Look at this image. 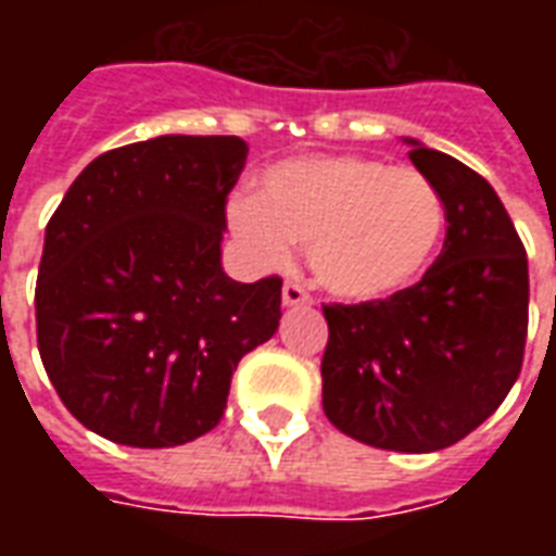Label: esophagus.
Instances as JSON below:
<instances>
[{
    "mask_svg": "<svg viewBox=\"0 0 556 556\" xmlns=\"http://www.w3.org/2000/svg\"><path fill=\"white\" fill-rule=\"evenodd\" d=\"M282 303L286 306H306V303H313V294L309 289L298 282V279H289L286 286H282Z\"/></svg>",
    "mask_w": 556,
    "mask_h": 556,
    "instance_id": "esophagus-1",
    "label": "esophagus"
}]
</instances>
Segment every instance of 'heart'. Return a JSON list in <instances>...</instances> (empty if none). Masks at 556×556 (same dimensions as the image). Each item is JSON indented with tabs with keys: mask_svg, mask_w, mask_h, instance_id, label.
<instances>
[{
	"mask_svg": "<svg viewBox=\"0 0 556 556\" xmlns=\"http://www.w3.org/2000/svg\"><path fill=\"white\" fill-rule=\"evenodd\" d=\"M235 231L267 262L309 243L327 291L351 303L390 301L417 286L441 250L446 207L410 166L363 154H303L262 175L258 195L229 207Z\"/></svg>",
	"mask_w": 556,
	"mask_h": 556,
	"instance_id": "heart-1",
	"label": "heart"
}]
</instances>
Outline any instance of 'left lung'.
Masks as SVG:
<instances>
[{
    "instance_id": "obj_1",
    "label": "left lung",
    "mask_w": 556,
    "mask_h": 556,
    "mask_svg": "<svg viewBox=\"0 0 556 556\" xmlns=\"http://www.w3.org/2000/svg\"><path fill=\"white\" fill-rule=\"evenodd\" d=\"M446 207V238L390 301L325 303L321 402L342 434L396 453L453 446L501 408L525 363V243L479 172L410 142Z\"/></svg>"
}]
</instances>
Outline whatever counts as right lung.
<instances>
[{
    "label": "right lung",
    "instance_id": "right-lung-1",
    "mask_svg": "<svg viewBox=\"0 0 556 556\" xmlns=\"http://www.w3.org/2000/svg\"><path fill=\"white\" fill-rule=\"evenodd\" d=\"M241 137H157L79 172L47 223L35 325L43 369L106 441H195L226 410L243 354L277 333L282 279L219 267Z\"/></svg>",
    "mask_w": 556,
    "mask_h": 556
}]
</instances>
